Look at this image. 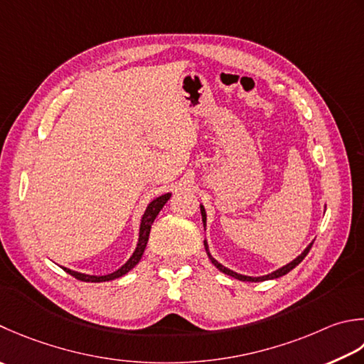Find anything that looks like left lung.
Masks as SVG:
<instances>
[{
	"label": "left lung",
	"mask_w": 364,
	"mask_h": 364,
	"mask_svg": "<svg viewBox=\"0 0 364 364\" xmlns=\"http://www.w3.org/2000/svg\"><path fill=\"white\" fill-rule=\"evenodd\" d=\"M200 213H202V220H203V227L206 225V213H205V208H203V205H200ZM203 245H205V251H206V254H208V259L211 260V263L213 265H215L219 272H223V273H225V274H229V276H232V277H235V279H238V281H247V282H259V281H268V279H276V277H281V276H284V274H287L289 272H291V269H294L298 263H301L303 262V259L306 257V255H308V252H309V249L312 247V243L304 249V251L298 255V257L295 259V260H291L290 263H287L286 267H282V268H279V269H276V272H273V273H269V274H265V276H259V277H254V276H245V274H240V273H235V272H232V269H229V268H225L224 265H220V263L213 257V255L210 254V249H208V243H206V240L203 241Z\"/></svg>",
	"instance_id": "8db88e82"
}]
</instances>
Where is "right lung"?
Instances as JSON below:
<instances>
[{
  "label": "right lung",
  "instance_id": "1",
  "mask_svg": "<svg viewBox=\"0 0 364 364\" xmlns=\"http://www.w3.org/2000/svg\"><path fill=\"white\" fill-rule=\"evenodd\" d=\"M170 192L168 194H164V196H159L156 197L153 202H149L146 210L144 213V216H141V220H140V230H139V243H137V247H135L134 254L131 255V259L127 260L123 267L118 268L117 272H113L110 274H104V276H95V274H85V273H78V272H74V269H69L66 267H61L64 272L69 273L70 276H74L75 279L78 281H83V282H105V281H113L117 279V277H121L124 276L127 272H131V269L137 265V263L140 262L141 255H144V251L146 247V243H148V237H149V230H151V225L154 223L156 216L159 215V211L162 210V206L167 203V200L170 198Z\"/></svg>",
  "mask_w": 364,
  "mask_h": 364
}]
</instances>
